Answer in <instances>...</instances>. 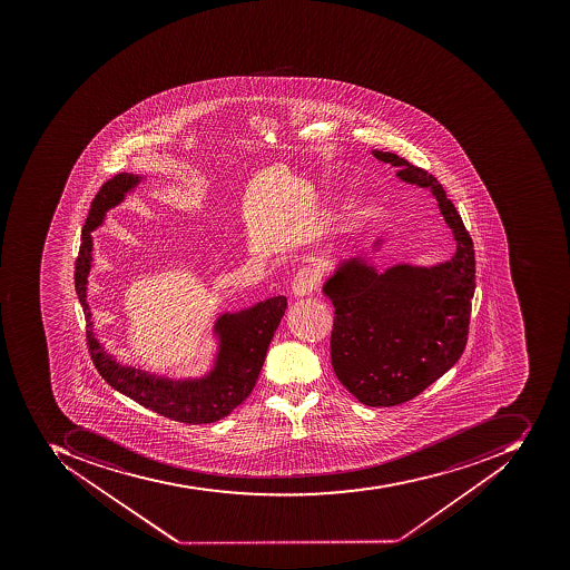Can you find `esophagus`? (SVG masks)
Wrapping results in <instances>:
<instances>
[{
  "mask_svg": "<svg viewBox=\"0 0 570 570\" xmlns=\"http://www.w3.org/2000/svg\"><path fill=\"white\" fill-rule=\"evenodd\" d=\"M317 286V274L312 268H302L298 274L295 275L293 284H291V291L295 296H307L311 295L312 291Z\"/></svg>",
  "mask_w": 570,
  "mask_h": 570,
  "instance_id": "34e87169",
  "label": "esophagus"
}]
</instances>
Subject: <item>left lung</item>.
<instances>
[{
	"label": "left lung",
	"mask_w": 570,
	"mask_h": 570,
	"mask_svg": "<svg viewBox=\"0 0 570 570\" xmlns=\"http://www.w3.org/2000/svg\"><path fill=\"white\" fill-rule=\"evenodd\" d=\"M372 155L397 167L401 181L431 191L456 243L446 262H401L379 271L373 258L385 246L379 238L372 255L340 259L324 281L323 293L335 307V375L366 406H396L434 384L464 352L476 263L473 240L441 183L396 154Z\"/></svg>",
	"instance_id": "left-lung-1"
}]
</instances>
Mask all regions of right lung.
I'll return each instance as SVG.
<instances>
[{
    "instance_id": "right-lung-1",
    "label": "right lung",
    "mask_w": 570,
    "mask_h": 570,
    "mask_svg": "<svg viewBox=\"0 0 570 570\" xmlns=\"http://www.w3.org/2000/svg\"><path fill=\"white\" fill-rule=\"evenodd\" d=\"M145 181L146 176L141 174L121 173L105 183L81 230L75 287L86 314L90 355L97 372L115 391L145 409L183 424H210L230 415L255 387L268 345L286 312V296H272L240 311L222 312L213 326L215 354L203 375L178 379L148 372L138 364L120 363L97 338L87 302L89 274L94 268L92 232L105 223L109 209L120 206Z\"/></svg>"
}]
</instances>
